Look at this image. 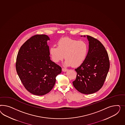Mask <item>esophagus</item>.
I'll list each match as a JSON object with an SVG mask.
<instances>
[{"mask_svg":"<svg viewBox=\"0 0 125 125\" xmlns=\"http://www.w3.org/2000/svg\"><path fill=\"white\" fill-rule=\"evenodd\" d=\"M62 71H63V72H67V71L68 70V69L64 68H62Z\"/></svg>","mask_w":125,"mask_h":125,"instance_id":"34e87169","label":"esophagus"}]
</instances>
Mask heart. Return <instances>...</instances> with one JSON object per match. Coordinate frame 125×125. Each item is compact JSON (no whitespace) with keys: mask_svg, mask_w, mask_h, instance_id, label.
I'll use <instances>...</instances> for the list:
<instances>
[{"mask_svg":"<svg viewBox=\"0 0 125 125\" xmlns=\"http://www.w3.org/2000/svg\"><path fill=\"white\" fill-rule=\"evenodd\" d=\"M57 45L49 49V54L55 63L62 61L64 57L65 65L78 66L83 63L87 56L88 46L84 41L63 38L58 41Z\"/></svg>","mask_w":125,"mask_h":125,"instance_id":"obj_1","label":"heart"}]
</instances>
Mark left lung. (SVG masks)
Returning <instances> with one entry per match:
<instances>
[{
  "instance_id": "8db88e82",
  "label": "left lung",
  "mask_w": 125,
  "mask_h": 125,
  "mask_svg": "<svg viewBox=\"0 0 125 125\" xmlns=\"http://www.w3.org/2000/svg\"><path fill=\"white\" fill-rule=\"evenodd\" d=\"M87 36L89 41L87 56L81 65L75 69L77 75L73 85L80 93L89 94L102 87L110 64L108 54L102 43L91 36Z\"/></svg>"
}]
</instances>
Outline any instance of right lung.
Returning <instances> with one entry per match:
<instances>
[{"mask_svg": "<svg viewBox=\"0 0 125 125\" xmlns=\"http://www.w3.org/2000/svg\"><path fill=\"white\" fill-rule=\"evenodd\" d=\"M49 38L46 35H36L25 42L20 49L15 67L24 87L33 94L42 96L53 88L56 76L61 67L51 61Z\"/></svg>", "mask_w": 125, "mask_h": 125, "instance_id": "right-lung-1", "label": "right lung"}]
</instances>
